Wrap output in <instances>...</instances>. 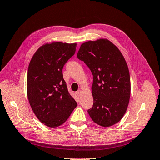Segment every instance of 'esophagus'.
Returning a JSON list of instances; mask_svg holds the SVG:
<instances>
[{"label":"esophagus","instance_id":"34e87169","mask_svg":"<svg viewBox=\"0 0 160 160\" xmlns=\"http://www.w3.org/2000/svg\"><path fill=\"white\" fill-rule=\"evenodd\" d=\"M81 93H82V92H81L80 90H78L76 92V94L78 95V97H80L81 96Z\"/></svg>","mask_w":160,"mask_h":160}]
</instances>
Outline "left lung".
Returning <instances> with one entry per match:
<instances>
[{
	"instance_id": "left-lung-1",
	"label": "left lung",
	"mask_w": 160,
	"mask_h": 160,
	"mask_svg": "<svg viewBox=\"0 0 160 160\" xmlns=\"http://www.w3.org/2000/svg\"><path fill=\"white\" fill-rule=\"evenodd\" d=\"M78 58L90 69L94 103L88 110L94 123L109 127L118 123L126 112L131 80L128 66L118 48L107 39L80 46Z\"/></svg>"
}]
</instances>
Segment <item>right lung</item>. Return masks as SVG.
Masks as SVG:
<instances>
[{"label":"right lung","mask_w":160,"mask_h":160,"mask_svg":"<svg viewBox=\"0 0 160 160\" xmlns=\"http://www.w3.org/2000/svg\"><path fill=\"white\" fill-rule=\"evenodd\" d=\"M76 44L53 42L40 47L29 63L27 91L32 110L51 128L66 122L77 103L70 95L63 68L75 54Z\"/></svg>","instance_id":"add662e5"}]
</instances>
